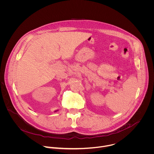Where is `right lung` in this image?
I'll return each instance as SVG.
<instances>
[{
	"label": "right lung",
	"instance_id": "add662e5",
	"mask_svg": "<svg viewBox=\"0 0 154 154\" xmlns=\"http://www.w3.org/2000/svg\"><path fill=\"white\" fill-rule=\"evenodd\" d=\"M57 111H58V110H56V111H54V112H56Z\"/></svg>",
	"mask_w": 154,
	"mask_h": 154
}]
</instances>
